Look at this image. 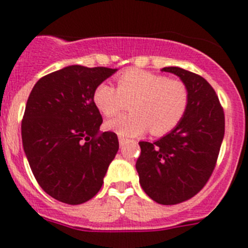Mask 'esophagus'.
Returning <instances> with one entry per match:
<instances>
[{
  "label": "esophagus",
  "instance_id": "esophagus-1",
  "mask_svg": "<svg viewBox=\"0 0 248 248\" xmlns=\"http://www.w3.org/2000/svg\"><path fill=\"white\" fill-rule=\"evenodd\" d=\"M128 141H129V140L125 139V138L119 137V145H120V146H124L126 143H128Z\"/></svg>",
  "mask_w": 248,
  "mask_h": 248
}]
</instances>
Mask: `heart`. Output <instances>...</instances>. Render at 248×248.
<instances>
[{"label": "heart", "instance_id": "b5f03b06", "mask_svg": "<svg viewBox=\"0 0 248 248\" xmlns=\"http://www.w3.org/2000/svg\"><path fill=\"white\" fill-rule=\"evenodd\" d=\"M117 88L100 83L93 94L98 110L111 117L129 103L131 113L109 119L105 126L120 137H137L150 128L164 135L179 125L189 105V91L181 80L160 74L130 69L118 77Z\"/></svg>", "mask_w": 248, "mask_h": 248}]
</instances>
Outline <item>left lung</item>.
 I'll list each match as a JSON object with an SVG mask.
<instances>
[{"instance_id": "left-lung-1", "label": "left lung", "mask_w": 248, "mask_h": 248, "mask_svg": "<svg viewBox=\"0 0 248 248\" xmlns=\"http://www.w3.org/2000/svg\"><path fill=\"white\" fill-rule=\"evenodd\" d=\"M161 72L180 78L189 91V105L176 128L154 143L140 141L135 168L149 198L175 205L195 196L211 176L225 134V114L214 88L201 76L179 67Z\"/></svg>"}]
</instances>
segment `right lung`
I'll return each mask as SVG.
<instances>
[{"mask_svg": "<svg viewBox=\"0 0 248 248\" xmlns=\"http://www.w3.org/2000/svg\"><path fill=\"white\" fill-rule=\"evenodd\" d=\"M118 69L68 65L34 84L22 120V143L39 186L56 200L79 205L103 185L119 149L103 119L95 88Z\"/></svg>", "mask_w": 248, "mask_h": 248, "instance_id": "1", "label": "right lung"}]
</instances>
